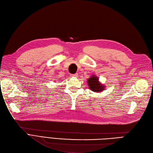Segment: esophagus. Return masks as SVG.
Returning <instances> with one entry per match:
<instances>
[{
  "label": "esophagus",
  "mask_w": 153,
  "mask_h": 153,
  "mask_svg": "<svg viewBox=\"0 0 153 153\" xmlns=\"http://www.w3.org/2000/svg\"><path fill=\"white\" fill-rule=\"evenodd\" d=\"M71 76L72 77H77L78 76V74H72Z\"/></svg>",
  "instance_id": "1"
}]
</instances>
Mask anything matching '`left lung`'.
Segmentation results:
<instances>
[{
	"instance_id": "8db88e82",
	"label": "left lung",
	"mask_w": 153,
	"mask_h": 153,
	"mask_svg": "<svg viewBox=\"0 0 153 153\" xmlns=\"http://www.w3.org/2000/svg\"><path fill=\"white\" fill-rule=\"evenodd\" d=\"M87 84L89 89L93 92L100 93L105 89V85L102 84L99 81V78L95 74L91 75L88 79Z\"/></svg>"
}]
</instances>
